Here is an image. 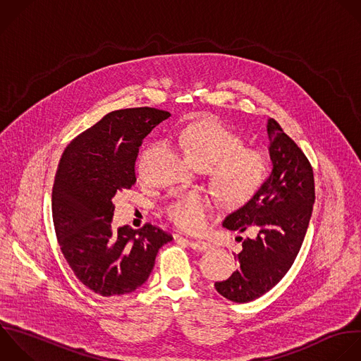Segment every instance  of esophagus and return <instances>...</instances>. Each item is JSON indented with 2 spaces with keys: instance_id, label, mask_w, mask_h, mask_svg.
Here are the masks:
<instances>
[{
  "instance_id": "obj_1",
  "label": "esophagus",
  "mask_w": 361,
  "mask_h": 361,
  "mask_svg": "<svg viewBox=\"0 0 361 361\" xmlns=\"http://www.w3.org/2000/svg\"><path fill=\"white\" fill-rule=\"evenodd\" d=\"M189 245L196 251H206L210 248V243L202 241V240H188Z\"/></svg>"
}]
</instances>
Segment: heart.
<instances>
[{"label": "heart", "instance_id": "obj_1", "mask_svg": "<svg viewBox=\"0 0 361 361\" xmlns=\"http://www.w3.org/2000/svg\"><path fill=\"white\" fill-rule=\"evenodd\" d=\"M175 138L195 164L209 169L214 188L227 204L247 202L265 180L268 155L262 149L244 147L241 135L216 117H204L179 128ZM212 209L207 193L189 190L168 202L164 213L180 230L195 233L207 226Z\"/></svg>", "mask_w": 361, "mask_h": 361}]
</instances>
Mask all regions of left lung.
Masks as SVG:
<instances>
[{
	"label": "left lung",
	"mask_w": 361,
	"mask_h": 361,
	"mask_svg": "<svg viewBox=\"0 0 361 361\" xmlns=\"http://www.w3.org/2000/svg\"><path fill=\"white\" fill-rule=\"evenodd\" d=\"M267 127L272 173L251 200L223 221L228 230L257 231L254 238H241L243 250L234 254L238 269L214 283L221 296L238 303L259 298L285 276L302 247L314 203L309 159L274 118Z\"/></svg>",
	"instance_id": "1"
}]
</instances>
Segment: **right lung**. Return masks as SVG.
I'll return each mask as SVG.
<instances>
[{
	"label": "right lung",
	"instance_id": "1",
	"mask_svg": "<svg viewBox=\"0 0 361 361\" xmlns=\"http://www.w3.org/2000/svg\"><path fill=\"white\" fill-rule=\"evenodd\" d=\"M169 111L116 110L65 148L52 189V217L61 250L78 279L102 296L124 295L149 276L159 248L172 235L145 223L114 228L113 197L137 182L142 140Z\"/></svg>",
	"mask_w": 361,
	"mask_h": 361
}]
</instances>
